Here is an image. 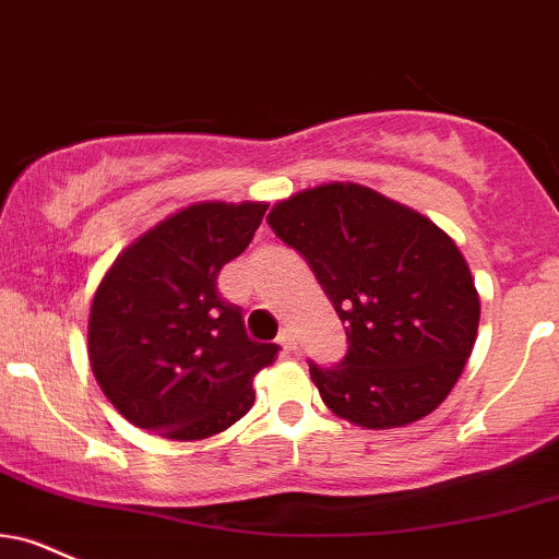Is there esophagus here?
Masks as SVG:
<instances>
[{
	"instance_id": "1",
	"label": "esophagus",
	"mask_w": 559,
	"mask_h": 559,
	"mask_svg": "<svg viewBox=\"0 0 559 559\" xmlns=\"http://www.w3.org/2000/svg\"><path fill=\"white\" fill-rule=\"evenodd\" d=\"M278 346L284 348L286 354L297 352V341H294V333H292V331H281V333H278Z\"/></svg>"
}]
</instances>
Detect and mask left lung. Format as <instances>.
Segmentation results:
<instances>
[{"instance_id": "1", "label": "left lung", "mask_w": 559, "mask_h": 559, "mask_svg": "<svg viewBox=\"0 0 559 559\" xmlns=\"http://www.w3.org/2000/svg\"><path fill=\"white\" fill-rule=\"evenodd\" d=\"M267 224L309 262L346 322L344 359H309L325 406L367 429L435 412L479 328V294L453 239L412 207L344 181L284 200Z\"/></svg>"}]
</instances>
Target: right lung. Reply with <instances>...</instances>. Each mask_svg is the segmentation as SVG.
I'll return each mask as SVG.
<instances>
[{
  "mask_svg": "<svg viewBox=\"0 0 559 559\" xmlns=\"http://www.w3.org/2000/svg\"><path fill=\"white\" fill-rule=\"evenodd\" d=\"M267 205L200 203L145 231L93 297L87 356L104 395L134 427L205 440L252 408V380L278 346L245 331L218 273L239 258Z\"/></svg>",
  "mask_w": 559,
  "mask_h": 559,
  "instance_id": "obj_1",
  "label": "right lung"
}]
</instances>
